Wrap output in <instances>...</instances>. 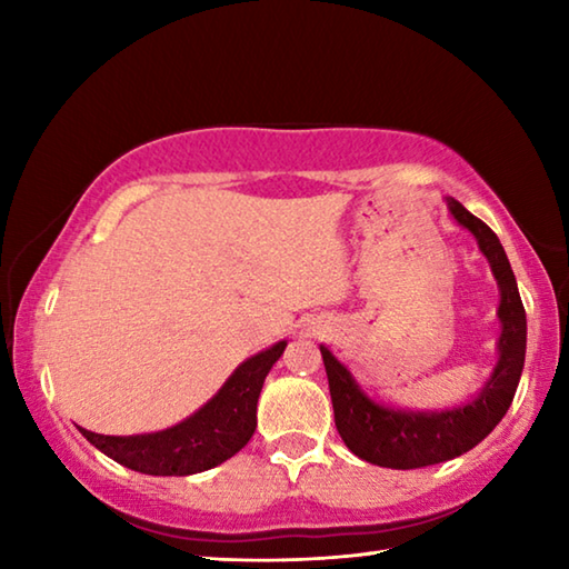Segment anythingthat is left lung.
Segmentation results:
<instances>
[{
	"mask_svg": "<svg viewBox=\"0 0 569 569\" xmlns=\"http://www.w3.org/2000/svg\"><path fill=\"white\" fill-rule=\"evenodd\" d=\"M451 218L477 238L499 286V359L492 377L475 399L441 411H403L369 399L351 371L321 346L333 401L336 429L356 457L389 469H419L449 461L477 447L492 431L515 399L527 349V316L512 266L495 230L459 203L447 200Z\"/></svg>",
	"mask_w": 569,
	"mask_h": 569,
	"instance_id": "1",
	"label": "left lung"
}]
</instances>
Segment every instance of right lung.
I'll use <instances>...</instances> for the list:
<instances>
[{
  "mask_svg": "<svg viewBox=\"0 0 569 569\" xmlns=\"http://www.w3.org/2000/svg\"><path fill=\"white\" fill-rule=\"evenodd\" d=\"M286 351V341L250 356L230 373L206 407L176 427L134 437H108L80 429L82 437L118 465L152 477H188L238 455L256 431V407L263 381Z\"/></svg>",
  "mask_w": 569,
  "mask_h": 569,
  "instance_id": "add662e5",
  "label": "right lung"
}]
</instances>
